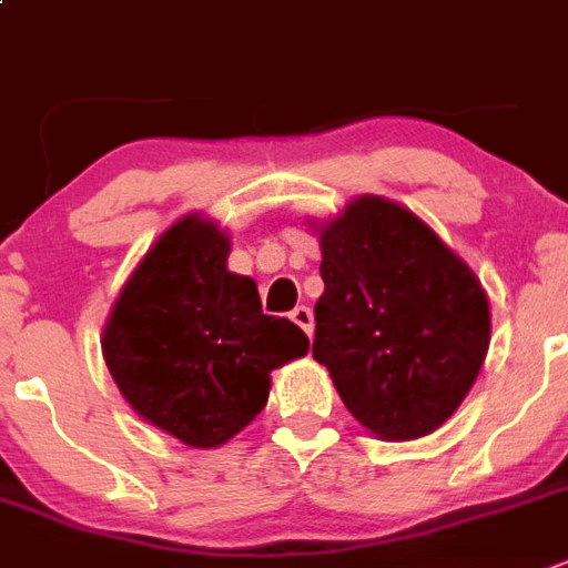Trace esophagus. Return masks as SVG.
Wrapping results in <instances>:
<instances>
[{"instance_id": "esophagus-1", "label": "esophagus", "mask_w": 568, "mask_h": 568, "mask_svg": "<svg viewBox=\"0 0 568 568\" xmlns=\"http://www.w3.org/2000/svg\"><path fill=\"white\" fill-rule=\"evenodd\" d=\"M290 318H293V324H298L301 329H304L306 335L312 337V329H315V318H312L310 306H295V310L290 312Z\"/></svg>"}]
</instances>
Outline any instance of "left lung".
I'll return each mask as SVG.
<instances>
[{"label":"left lung","mask_w":568,"mask_h":568,"mask_svg":"<svg viewBox=\"0 0 568 568\" xmlns=\"http://www.w3.org/2000/svg\"><path fill=\"white\" fill-rule=\"evenodd\" d=\"M324 295L312 357L377 439L447 423L490 348V298L465 258L414 211L363 194L315 222Z\"/></svg>","instance_id":"left-lung-1"}]
</instances>
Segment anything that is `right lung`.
I'll return each instance as SVG.
<instances>
[{"instance_id": "add662e5", "label": "right lung", "mask_w": 568, "mask_h": 568, "mask_svg": "<svg viewBox=\"0 0 568 568\" xmlns=\"http://www.w3.org/2000/svg\"><path fill=\"white\" fill-rule=\"evenodd\" d=\"M227 256V231L185 213L132 270L101 335L134 414L200 450L247 428L270 372L310 352L293 321L264 315L256 281L231 273Z\"/></svg>"}]
</instances>
